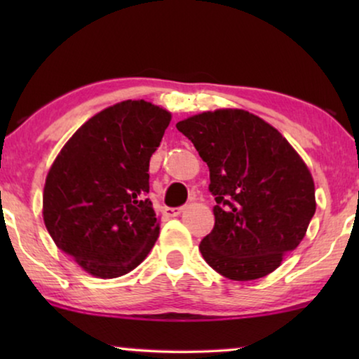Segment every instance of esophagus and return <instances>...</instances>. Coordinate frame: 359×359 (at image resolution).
<instances>
[{
  "instance_id": "34e87169",
  "label": "esophagus",
  "mask_w": 359,
  "mask_h": 359,
  "mask_svg": "<svg viewBox=\"0 0 359 359\" xmlns=\"http://www.w3.org/2000/svg\"><path fill=\"white\" fill-rule=\"evenodd\" d=\"M183 210H184V208H165L163 214L166 215V217H176V215H180Z\"/></svg>"
}]
</instances>
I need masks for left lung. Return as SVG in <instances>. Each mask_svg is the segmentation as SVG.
<instances>
[{
  "instance_id": "left-lung-1",
  "label": "left lung",
  "mask_w": 359,
  "mask_h": 359,
  "mask_svg": "<svg viewBox=\"0 0 359 359\" xmlns=\"http://www.w3.org/2000/svg\"><path fill=\"white\" fill-rule=\"evenodd\" d=\"M209 166L212 232L199 245L210 268L233 281L268 276L306 237L316 186L301 155L271 124L243 109L180 121Z\"/></svg>"
}]
</instances>
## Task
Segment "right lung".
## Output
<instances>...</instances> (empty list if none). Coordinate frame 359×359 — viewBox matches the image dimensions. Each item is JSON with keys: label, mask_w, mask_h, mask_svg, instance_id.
I'll use <instances>...</instances> for the list:
<instances>
[{"label": "right lung", "mask_w": 359, "mask_h": 359, "mask_svg": "<svg viewBox=\"0 0 359 359\" xmlns=\"http://www.w3.org/2000/svg\"><path fill=\"white\" fill-rule=\"evenodd\" d=\"M171 112L149 101H122L88 119L48 170L43 224L62 252L91 276L127 274L147 258L160 222L149 193L150 156Z\"/></svg>", "instance_id": "right-lung-1"}]
</instances>
